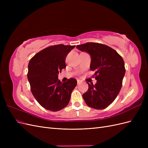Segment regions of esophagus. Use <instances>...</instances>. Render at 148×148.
Returning a JSON list of instances; mask_svg holds the SVG:
<instances>
[{"label": "esophagus", "instance_id": "1", "mask_svg": "<svg viewBox=\"0 0 148 148\" xmlns=\"http://www.w3.org/2000/svg\"><path fill=\"white\" fill-rule=\"evenodd\" d=\"M77 83H78V84L81 83V81H80L79 79H78V80H77Z\"/></svg>", "mask_w": 148, "mask_h": 148}]
</instances>
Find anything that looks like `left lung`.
<instances>
[{
	"label": "left lung",
	"mask_w": 148,
	"mask_h": 148,
	"mask_svg": "<svg viewBox=\"0 0 148 148\" xmlns=\"http://www.w3.org/2000/svg\"><path fill=\"white\" fill-rule=\"evenodd\" d=\"M77 48L90 54V70L95 71L97 80L95 85L88 83L89 88L83 95V99L91 108L104 109L114 102L122 86L124 61L117 51L102 44L87 42Z\"/></svg>",
	"instance_id": "1"
}]
</instances>
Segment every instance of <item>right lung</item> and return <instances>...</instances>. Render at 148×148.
I'll return each instance as SVG.
<instances>
[{
	"label": "right lung",
	"instance_id": "add662e5",
	"mask_svg": "<svg viewBox=\"0 0 148 148\" xmlns=\"http://www.w3.org/2000/svg\"><path fill=\"white\" fill-rule=\"evenodd\" d=\"M75 47L64 44L49 46L35 54L29 62L27 77L31 91L44 109L57 112L69 104L77 81L71 78L62 83L58 74L66 68V57Z\"/></svg>",
	"mask_w": 148,
	"mask_h": 148
}]
</instances>
